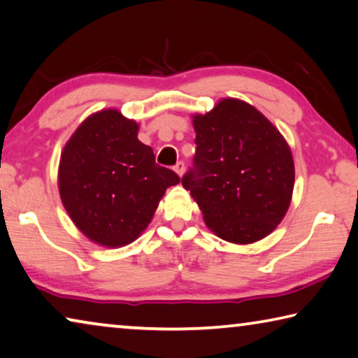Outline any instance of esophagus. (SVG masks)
Instances as JSON below:
<instances>
[{"mask_svg":"<svg viewBox=\"0 0 358 358\" xmlns=\"http://www.w3.org/2000/svg\"><path fill=\"white\" fill-rule=\"evenodd\" d=\"M173 170H175V172H177L178 175H180V177H181V175H183L185 173V162H177V164H175V167H173Z\"/></svg>","mask_w":358,"mask_h":358,"instance_id":"obj_1","label":"esophagus"}]
</instances>
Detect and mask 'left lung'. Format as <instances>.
Listing matches in <instances>:
<instances>
[{
  "mask_svg": "<svg viewBox=\"0 0 358 358\" xmlns=\"http://www.w3.org/2000/svg\"><path fill=\"white\" fill-rule=\"evenodd\" d=\"M194 166L181 183L221 239L252 243L277 228L290 207L294 164L285 138L257 108L223 99L192 116Z\"/></svg>",
  "mask_w": 358,
  "mask_h": 358,
  "instance_id": "obj_1",
  "label": "left lung"
}]
</instances>
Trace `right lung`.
I'll return each mask as SVG.
<instances>
[{"mask_svg":"<svg viewBox=\"0 0 358 358\" xmlns=\"http://www.w3.org/2000/svg\"><path fill=\"white\" fill-rule=\"evenodd\" d=\"M138 124L117 110L89 116L60 156L59 191L76 228L103 247H122L146 229L173 170L157 166Z\"/></svg>","mask_w":358,"mask_h":358,"instance_id":"right-lung-1","label":"right lung"}]
</instances>
